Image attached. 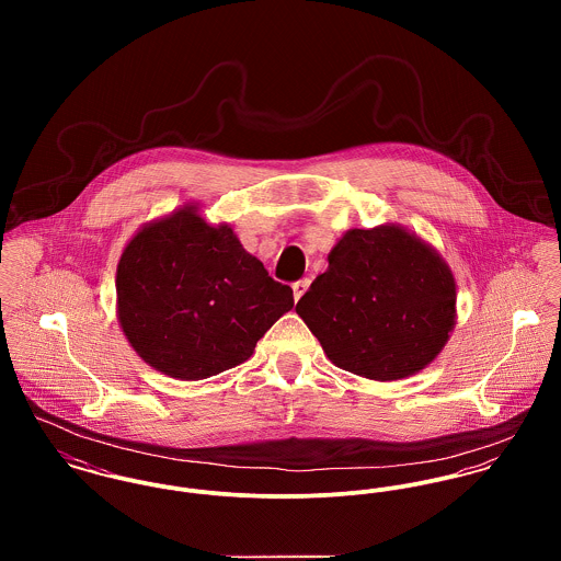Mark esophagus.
I'll list each match as a JSON object with an SVG mask.
<instances>
[{"label": "esophagus", "mask_w": 561, "mask_h": 561, "mask_svg": "<svg viewBox=\"0 0 561 561\" xmlns=\"http://www.w3.org/2000/svg\"><path fill=\"white\" fill-rule=\"evenodd\" d=\"M309 285H311V280L309 278H305V280H298V283H294V300L298 302L305 294H307V289H309Z\"/></svg>", "instance_id": "obj_1"}]
</instances>
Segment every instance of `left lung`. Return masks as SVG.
<instances>
[{
    "mask_svg": "<svg viewBox=\"0 0 561 561\" xmlns=\"http://www.w3.org/2000/svg\"><path fill=\"white\" fill-rule=\"evenodd\" d=\"M458 285L443 254L396 222L350 229L296 305L332 365L378 382L425 369L456 328Z\"/></svg>",
    "mask_w": 561,
    "mask_h": 561,
    "instance_id": "1",
    "label": "left lung"
}]
</instances>
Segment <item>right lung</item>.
<instances>
[{
    "label": "right lung",
    "instance_id": "1",
    "mask_svg": "<svg viewBox=\"0 0 561 561\" xmlns=\"http://www.w3.org/2000/svg\"><path fill=\"white\" fill-rule=\"evenodd\" d=\"M294 307L227 222L185 203L147 222L116 267V318L136 354L174 380H205L248 360Z\"/></svg>",
    "mask_w": 561,
    "mask_h": 561
}]
</instances>
